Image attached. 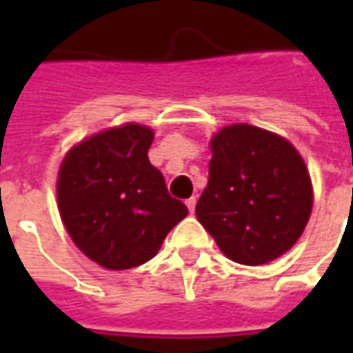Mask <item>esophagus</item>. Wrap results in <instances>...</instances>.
I'll return each mask as SVG.
<instances>
[{"label":"esophagus","instance_id":"1","mask_svg":"<svg viewBox=\"0 0 353 353\" xmlns=\"http://www.w3.org/2000/svg\"><path fill=\"white\" fill-rule=\"evenodd\" d=\"M185 204H187V208H189V212H191V214H194V206H196V199H194V196H191V199L187 200Z\"/></svg>","mask_w":353,"mask_h":353}]
</instances>
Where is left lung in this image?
I'll use <instances>...</instances> for the list:
<instances>
[{
  "label": "left lung",
  "mask_w": 353,
  "mask_h": 353,
  "mask_svg": "<svg viewBox=\"0 0 353 353\" xmlns=\"http://www.w3.org/2000/svg\"><path fill=\"white\" fill-rule=\"evenodd\" d=\"M210 179L196 217L229 259L265 265L289 252L312 214V181L288 139L230 124L212 139Z\"/></svg>",
  "instance_id": "obj_1"
}]
</instances>
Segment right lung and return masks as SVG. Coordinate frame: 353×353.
<instances>
[{"label": "right lung", "mask_w": 353, "mask_h": 353, "mask_svg": "<svg viewBox=\"0 0 353 353\" xmlns=\"http://www.w3.org/2000/svg\"><path fill=\"white\" fill-rule=\"evenodd\" d=\"M153 130L128 123L70 149L58 172V210L88 259L126 270L153 259L164 238L189 214L172 199L149 162Z\"/></svg>", "instance_id": "add662e5"}]
</instances>
